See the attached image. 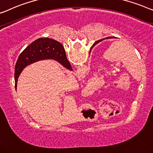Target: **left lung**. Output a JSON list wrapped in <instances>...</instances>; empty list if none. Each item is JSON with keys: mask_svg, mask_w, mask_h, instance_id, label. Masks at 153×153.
<instances>
[{"mask_svg": "<svg viewBox=\"0 0 153 153\" xmlns=\"http://www.w3.org/2000/svg\"><path fill=\"white\" fill-rule=\"evenodd\" d=\"M114 38H115V37H113V36H110V37H107V38H105V39H103L99 40V41H96V42H95V43H94V45H96V44H97V43H99V42H101V41H103V40H104V39H114Z\"/></svg>", "mask_w": 153, "mask_h": 153, "instance_id": "left-lung-1", "label": "left lung"}]
</instances>
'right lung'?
Returning <instances> with one entry per match:
<instances>
[{
    "label": "right lung",
    "mask_w": 153,
    "mask_h": 153,
    "mask_svg": "<svg viewBox=\"0 0 153 153\" xmlns=\"http://www.w3.org/2000/svg\"><path fill=\"white\" fill-rule=\"evenodd\" d=\"M48 59L56 60L64 68L72 70L66 57L65 49L59 41L49 38H40L32 42L19 55L15 66V88H16L19 75L26 66Z\"/></svg>",
    "instance_id": "obj_1"
}]
</instances>
